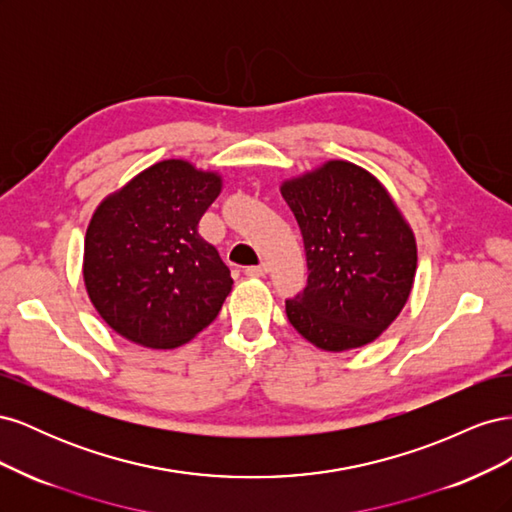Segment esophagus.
Returning a JSON list of instances; mask_svg holds the SVG:
<instances>
[{"label": "esophagus", "mask_w": 512, "mask_h": 512, "mask_svg": "<svg viewBox=\"0 0 512 512\" xmlns=\"http://www.w3.org/2000/svg\"><path fill=\"white\" fill-rule=\"evenodd\" d=\"M269 271V267L262 262V265H256V267H245V275L247 277H265Z\"/></svg>", "instance_id": "1"}]
</instances>
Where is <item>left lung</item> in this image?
Here are the masks:
<instances>
[{
    "label": "left lung",
    "instance_id": "8db88e82",
    "mask_svg": "<svg viewBox=\"0 0 512 512\" xmlns=\"http://www.w3.org/2000/svg\"><path fill=\"white\" fill-rule=\"evenodd\" d=\"M297 218L307 286L286 316L309 344L344 352L371 344L404 309L416 275V239L369 170L329 160L280 188Z\"/></svg>",
    "mask_w": 512,
    "mask_h": 512
}]
</instances>
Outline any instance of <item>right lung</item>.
<instances>
[{
    "label": "right lung",
    "instance_id": "1",
    "mask_svg": "<svg viewBox=\"0 0 512 512\" xmlns=\"http://www.w3.org/2000/svg\"><path fill=\"white\" fill-rule=\"evenodd\" d=\"M222 177L162 160L106 196L85 235L83 280L100 318L121 337L170 350L215 320L232 290L218 250L198 222Z\"/></svg>",
    "mask_w": 512,
    "mask_h": 512
}]
</instances>
